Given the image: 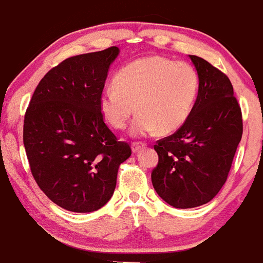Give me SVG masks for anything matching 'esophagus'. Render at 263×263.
<instances>
[{
  "label": "esophagus",
  "instance_id": "obj_1",
  "mask_svg": "<svg viewBox=\"0 0 263 263\" xmlns=\"http://www.w3.org/2000/svg\"><path fill=\"white\" fill-rule=\"evenodd\" d=\"M146 146V143H142V142H134V143L131 144V148H132V152H138L141 148H143V147Z\"/></svg>",
  "mask_w": 263,
  "mask_h": 263
}]
</instances>
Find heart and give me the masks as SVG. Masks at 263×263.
I'll use <instances>...</instances> for the list:
<instances>
[{"instance_id": "1", "label": "heart", "mask_w": 263, "mask_h": 263, "mask_svg": "<svg viewBox=\"0 0 263 263\" xmlns=\"http://www.w3.org/2000/svg\"><path fill=\"white\" fill-rule=\"evenodd\" d=\"M199 91L197 69L186 62L159 55L143 57L123 65L114 85L102 90L99 107L116 129L127 127L137 110L132 134L147 136L158 129L172 134L185 123Z\"/></svg>"}]
</instances>
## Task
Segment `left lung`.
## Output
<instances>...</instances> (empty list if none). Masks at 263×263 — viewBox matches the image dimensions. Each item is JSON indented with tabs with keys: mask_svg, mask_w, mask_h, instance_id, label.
I'll list each match as a JSON object with an SVG mask.
<instances>
[{
	"mask_svg": "<svg viewBox=\"0 0 263 263\" xmlns=\"http://www.w3.org/2000/svg\"><path fill=\"white\" fill-rule=\"evenodd\" d=\"M199 74L192 114L173 135L157 141L152 184L178 209L209 203L222 188L242 137V114L230 79L209 62L189 55Z\"/></svg>",
	"mask_w": 263,
	"mask_h": 263,
	"instance_id": "obj_1",
	"label": "left lung"
}]
</instances>
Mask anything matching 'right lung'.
Wrapping results in <instances>:
<instances>
[{"label": "right lung", "mask_w": 263, "mask_h": 263, "mask_svg": "<svg viewBox=\"0 0 263 263\" xmlns=\"http://www.w3.org/2000/svg\"><path fill=\"white\" fill-rule=\"evenodd\" d=\"M119 48L63 60L39 81L23 123V143L38 186L53 203L91 213L110 200L131 156L104 122L99 98Z\"/></svg>", "instance_id": "1"}]
</instances>
